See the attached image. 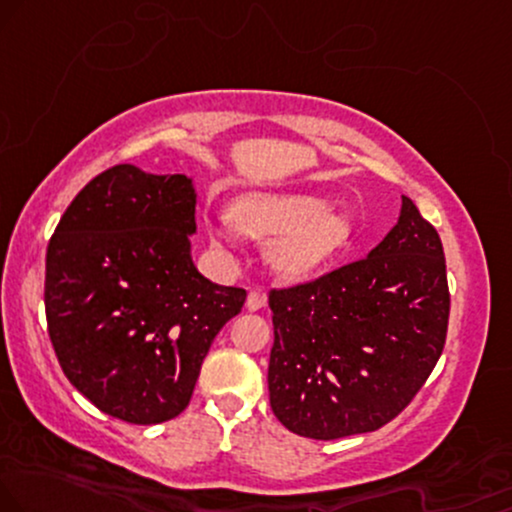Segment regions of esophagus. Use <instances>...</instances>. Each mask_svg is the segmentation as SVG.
I'll use <instances>...</instances> for the list:
<instances>
[{
	"mask_svg": "<svg viewBox=\"0 0 512 512\" xmlns=\"http://www.w3.org/2000/svg\"><path fill=\"white\" fill-rule=\"evenodd\" d=\"M266 294L263 292H249V296H246V308L249 311H261L263 306H266Z\"/></svg>",
	"mask_w": 512,
	"mask_h": 512,
	"instance_id": "esophagus-1",
	"label": "esophagus"
}]
</instances>
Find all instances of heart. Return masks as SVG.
I'll use <instances>...</instances> for the list:
<instances>
[{"label":"heart","instance_id":"b5f03b06","mask_svg":"<svg viewBox=\"0 0 512 512\" xmlns=\"http://www.w3.org/2000/svg\"><path fill=\"white\" fill-rule=\"evenodd\" d=\"M208 237L216 249L230 251L242 232L270 239L268 263L282 277H306L330 263L353 237L349 211L327 206L308 194L251 192L237 199L235 208L206 220Z\"/></svg>","mask_w":512,"mask_h":512}]
</instances>
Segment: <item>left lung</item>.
<instances>
[{
	"mask_svg": "<svg viewBox=\"0 0 512 512\" xmlns=\"http://www.w3.org/2000/svg\"><path fill=\"white\" fill-rule=\"evenodd\" d=\"M268 391L275 418L308 439L375 432L437 365L449 282L437 230L408 197L368 256L308 285L273 289Z\"/></svg>",
	"mask_w": 512,
	"mask_h": 512,
	"instance_id": "left-lung-1",
	"label": "left lung"
}]
</instances>
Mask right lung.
Here are the masks:
<instances>
[{"label": "right lung", "instance_id": "obj_1", "mask_svg": "<svg viewBox=\"0 0 512 512\" xmlns=\"http://www.w3.org/2000/svg\"><path fill=\"white\" fill-rule=\"evenodd\" d=\"M187 175L113 166L80 189L47 246L44 311L63 375L102 413L156 425L192 399L246 292L206 280Z\"/></svg>", "mask_w": 512, "mask_h": 512}]
</instances>
